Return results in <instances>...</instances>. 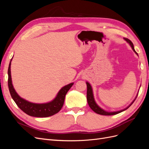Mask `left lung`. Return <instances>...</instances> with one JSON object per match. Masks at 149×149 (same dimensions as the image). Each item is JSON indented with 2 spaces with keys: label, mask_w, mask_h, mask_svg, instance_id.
Wrapping results in <instances>:
<instances>
[{
  "label": "left lung",
  "mask_w": 149,
  "mask_h": 149,
  "mask_svg": "<svg viewBox=\"0 0 149 149\" xmlns=\"http://www.w3.org/2000/svg\"><path fill=\"white\" fill-rule=\"evenodd\" d=\"M124 39L130 45V47H131V48H132L133 51L138 55L137 53L136 52V50H135L134 47V45H133L132 42L130 41V40L127 38H124ZM86 84H87V101H88V104H89L90 108H91V109L94 112H95L96 113H97L98 114L104 115V116H111V115H115V114H119V113H120V112H123V111L126 110L127 109H128V108L132 104L133 102H134L135 100H136V97L137 96V95L136 98H135V100L131 102V104H130L128 107L125 108V109H124L123 110L119 111L107 112V111H104V109H101V108L97 104L96 102H95V100H94V96H93V89L91 88V86L90 85V84L88 82H86Z\"/></svg>",
  "instance_id": "8db88e82"
}]
</instances>
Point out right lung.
<instances>
[{
	"mask_svg": "<svg viewBox=\"0 0 149 149\" xmlns=\"http://www.w3.org/2000/svg\"><path fill=\"white\" fill-rule=\"evenodd\" d=\"M12 60V58L10 61L8 69V86L10 95L18 107L26 114L30 116L37 117V118H47V117L52 116L58 113L63 106L67 92L69 91V89L74 83H71L63 87L58 93L56 97L50 102L43 104H37L29 102L22 98L17 93L13 86L10 71Z\"/></svg>",
	"mask_w": 149,
	"mask_h": 149,
	"instance_id": "obj_1",
	"label": "right lung"
}]
</instances>
